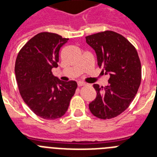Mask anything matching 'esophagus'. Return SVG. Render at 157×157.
Listing matches in <instances>:
<instances>
[{
  "label": "esophagus",
  "instance_id": "esophagus-1",
  "mask_svg": "<svg viewBox=\"0 0 157 157\" xmlns=\"http://www.w3.org/2000/svg\"><path fill=\"white\" fill-rule=\"evenodd\" d=\"M78 86H86V83L83 82H78Z\"/></svg>",
  "mask_w": 157,
  "mask_h": 157
}]
</instances>
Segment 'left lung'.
<instances>
[{"mask_svg":"<svg viewBox=\"0 0 157 157\" xmlns=\"http://www.w3.org/2000/svg\"><path fill=\"white\" fill-rule=\"evenodd\" d=\"M86 41L95 51L99 67L110 75L106 86L94 85L97 98L89 109L99 119L116 117L130 106L141 84L138 52L127 38L111 30L86 36Z\"/></svg>","mask_w":157,"mask_h":157,"instance_id":"left-lung-1","label":"left lung"}]
</instances>
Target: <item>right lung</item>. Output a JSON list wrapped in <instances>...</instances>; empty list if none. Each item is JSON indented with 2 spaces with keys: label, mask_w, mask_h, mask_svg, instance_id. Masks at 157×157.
<instances>
[{
  "label": "right lung",
  "mask_w": 157,
  "mask_h": 157,
  "mask_svg": "<svg viewBox=\"0 0 157 157\" xmlns=\"http://www.w3.org/2000/svg\"><path fill=\"white\" fill-rule=\"evenodd\" d=\"M67 41L57 34L41 32L25 44L16 58L20 95L30 110L45 120L62 117L77 88L75 81H61L52 72L58 67L59 49Z\"/></svg>",
  "instance_id": "obj_1"
}]
</instances>
